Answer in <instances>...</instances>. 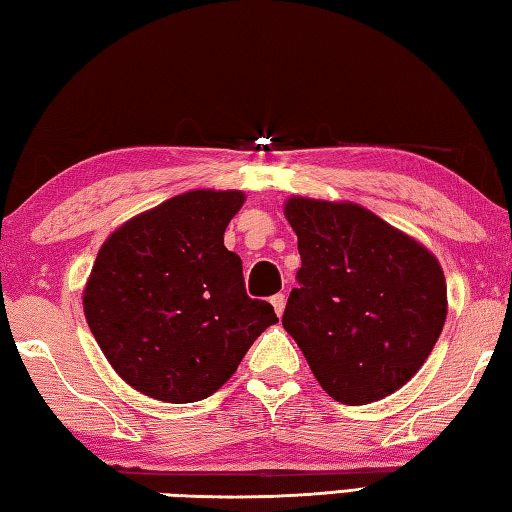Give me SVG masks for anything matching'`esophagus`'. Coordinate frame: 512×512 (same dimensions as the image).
Segmentation results:
<instances>
[{
	"label": "esophagus",
	"instance_id": "1",
	"mask_svg": "<svg viewBox=\"0 0 512 512\" xmlns=\"http://www.w3.org/2000/svg\"><path fill=\"white\" fill-rule=\"evenodd\" d=\"M271 305L275 309L277 316L284 314V305H287V298H284V293H275V296L271 298Z\"/></svg>",
	"mask_w": 512,
	"mask_h": 512
}]
</instances>
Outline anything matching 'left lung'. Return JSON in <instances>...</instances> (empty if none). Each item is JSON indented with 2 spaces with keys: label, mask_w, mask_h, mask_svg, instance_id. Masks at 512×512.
Instances as JSON below:
<instances>
[{
  "label": "left lung",
  "mask_w": 512,
  "mask_h": 512,
  "mask_svg": "<svg viewBox=\"0 0 512 512\" xmlns=\"http://www.w3.org/2000/svg\"><path fill=\"white\" fill-rule=\"evenodd\" d=\"M300 287L282 325L336 402L357 406L402 388L447 318L443 268L420 241L366 207L291 196Z\"/></svg>",
  "instance_id": "left-lung-1"
}]
</instances>
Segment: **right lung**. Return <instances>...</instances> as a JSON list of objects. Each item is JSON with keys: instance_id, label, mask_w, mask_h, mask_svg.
<instances>
[{"instance_id": "right-lung-1", "label": "right lung", "mask_w": 512, "mask_h": 512, "mask_svg": "<svg viewBox=\"0 0 512 512\" xmlns=\"http://www.w3.org/2000/svg\"><path fill=\"white\" fill-rule=\"evenodd\" d=\"M244 192L192 189L103 241L83 291L90 332L117 375L160 402L210 397L277 323L246 296L241 259L223 232Z\"/></svg>"}]
</instances>
